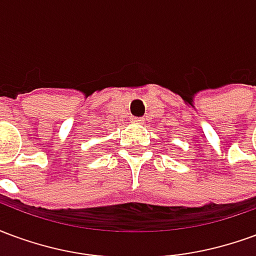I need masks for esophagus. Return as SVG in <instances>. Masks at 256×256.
<instances>
[{"label":"esophagus","instance_id":"34e87169","mask_svg":"<svg viewBox=\"0 0 256 256\" xmlns=\"http://www.w3.org/2000/svg\"><path fill=\"white\" fill-rule=\"evenodd\" d=\"M132 122L137 123V124H144L145 118H132Z\"/></svg>","mask_w":256,"mask_h":256}]
</instances>
